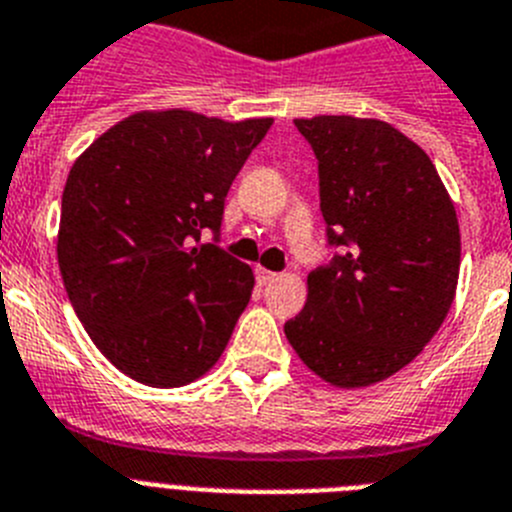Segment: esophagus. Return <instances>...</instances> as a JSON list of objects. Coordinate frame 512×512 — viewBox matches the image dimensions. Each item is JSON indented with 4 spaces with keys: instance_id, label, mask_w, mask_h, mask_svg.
I'll list each match as a JSON object with an SVG mask.
<instances>
[{
    "instance_id": "obj_1",
    "label": "esophagus",
    "mask_w": 512,
    "mask_h": 512,
    "mask_svg": "<svg viewBox=\"0 0 512 512\" xmlns=\"http://www.w3.org/2000/svg\"><path fill=\"white\" fill-rule=\"evenodd\" d=\"M255 278L260 286H268V283H273L275 278H278V273H273V270H265V268H255Z\"/></svg>"
}]
</instances>
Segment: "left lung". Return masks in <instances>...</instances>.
I'll use <instances>...</instances> for the list:
<instances>
[{"label":"left lung","instance_id":"obj_1","mask_svg":"<svg viewBox=\"0 0 512 512\" xmlns=\"http://www.w3.org/2000/svg\"><path fill=\"white\" fill-rule=\"evenodd\" d=\"M296 128L319 164L327 265L286 322L301 361L340 389L389 379L420 355L456 296L461 234L435 164L376 118L317 115Z\"/></svg>","mask_w":512,"mask_h":512}]
</instances>
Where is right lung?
I'll list each match as a JSON object with an SVG mask.
<instances>
[{
	"mask_svg": "<svg viewBox=\"0 0 512 512\" xmlns=\"http://www.w3.org/2000/svg\"><path fill=\"white\" fill-rule=\"evenodd\" d=\"M273 118L229 123L144 110L105 131L66 177L59 268L100 353L157 389L201 379L250 304V265L219 244L231 182Z\"/></svg>",
	"mask_w": 512,
	"mask_h": 512,
	"instance_id": "right-lung-1",
	"label": "right lung"
}]
</instances>
